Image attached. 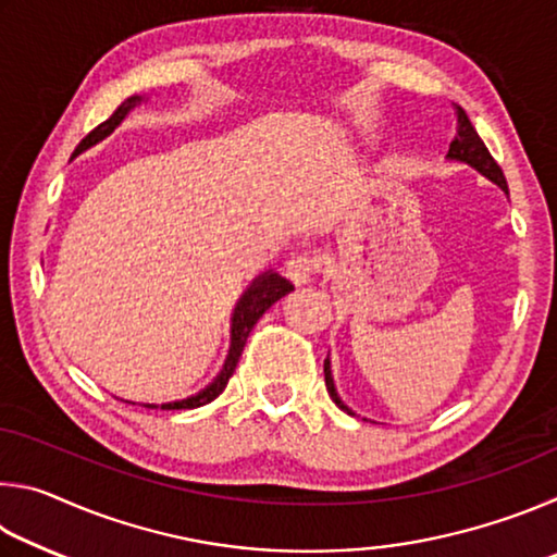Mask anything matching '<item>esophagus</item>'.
I'll return each instance as SVG.
<instances>
[{"instance_id": "esophagus-1", "label": "esophagus", "mask_w": 557, "mask_h": 557, "mask_svg": "<svg viewBox=\"0 0 557 557\" xmlns=\"http://www.w3.org/2000/svg\"><path fill=\"white\" fill-rule=\"evenodd\" d=\"M317 272H319V258L309 256V252L292 256L285 268V275L295 282V285H307V282L314 280Z\"/></svg>"}]
</instances>
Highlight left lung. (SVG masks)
<instances>
[{
  "label": "left lung",
  "instance_id": "8db88e82",
  "mask_svg": "<svg viewBox=\"0 0 557 557\" xmlns=\"http://www.w3.org/2000/svg\"><path fill=\"white\" fill-rule=\"evenodd\" d=\"M455 120H457V135H455V139H451L447 157L457 159V162H465L469 166H474L476 172H482L484 176L492 178L494 184L502 186L504 191L508 194V184H506V176L502 172V166L496 164V159L492 157V152H488L486 145L482 143V137H479L476 129L471 127L467 112L461 110L459 106H455ZM324 381H326V391H329V395H332V400L338 405V408L351 414V410H348L346 405L342 403V398L336 395L332 371H329V358L324 361Z\"/></svg>",
  "mask_w": 557,
  "mask_h": 557
}]
</instances>
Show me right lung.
<instances>
[{
    "mask_svg": "<svg viewBox=\"0 0 557 557\" xmlns=\"http://www.w3.org/2000/svg\"><path fill=\"white\" fill-rule=\"evenodd\" d=\"M139 100H143V98L132 96V98H127L125 102H122V106H120L115 112H112V115H110L106 122H100V125H98L96 129H90L88 135L81 139V145L75 147L73 157L81 154L83 149H88V147H92L96 143H100L102 137H108L110 132L115 129L122 120H125L127 112H129L132 108H135ZM292 289H295V287H292V282L285 280L282 275H277V272H265V275H260L256 282H252L250 289L245 292V295L240 297L238 307H235V312H233L231 354H228V361H225V366H223V371H221L219 379H215V381L209 385V388L201 391L199 395H194V398H186V400H178V403H164L162 410L201 408V405H206V403H211V400L219 398V395L225 391V385H228L231 375H233V371H235V366H238V358H240V354H243L245 342H248V334L252 332V326L258 324V319H260L262 314H265L268 309H270L272 305H275L277 299L289 295ZM145 408H152V410H154L157 405H145Z\"/></svg>",
    "mask_w": 557,
    "mask_h": 557,
    "instance_id": "right-lung-1",
    "label": "right lung"
}]
</instances>
